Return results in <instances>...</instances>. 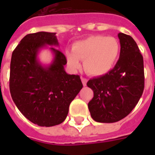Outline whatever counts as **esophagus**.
Here are the masks:
<instances>
[{"mask_svg":"<svg viewBox=\"0 0 155 155\" xmlns=\"http://www.w3.org/2000/svg\"><path fill=\"white\" fill-rule=\"evenodd\" d=\"M81 81H82V84H83V85L85 86V85H86V83H87V80H86L85 78L81 77Z\"/></svg>","mask_w":155,"mask_h":155,"instance_id":"esophagus-1","label":"esophagus"}]
</instances>
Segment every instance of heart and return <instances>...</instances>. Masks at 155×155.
Instances as JSON below:
<instances>
[{
    "label": "heart",
    "instance_id": "heart-1",
    "mask_svg": "<svg viewBox=\"0 0 155 155\" xmlns=\"http://www.w3.org/2000/svg\"><path fill=\"white\" fill-rule=\"evenodd\" d=\"M120 51V44L114 37L94 35L76 41L72 46V52L66 51L65 56L72 69L81 67V60L84 61V68L88 74L101 76L113 69Z\"/></svg>",
    "mask_w": 155,
    "mask_h": 155
}]
</instances>
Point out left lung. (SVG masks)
<instances>
[{
	"label": "left lung",
	"mask_w": 155,
	"mask_h": 155,
	"mask_svg": "<svg viewBox=\"0 0 155 155\" xmlns=\"http://www.w3.org/2000/svg\"><path fill=\"white\" fill-rule=\"evenodd\" d=\"M119 61L109 73L91 79L87 86L94 91L88 108L92 119L114 123L130 114L138 104L144 88L143 60L130 35L119 33Z\"/></svg>",
	"instance_id": "obj_1"
}]
</instances>
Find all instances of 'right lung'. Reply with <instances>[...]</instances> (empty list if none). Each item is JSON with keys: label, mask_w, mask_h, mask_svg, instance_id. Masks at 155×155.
I'll list each match as a JSON object with an SVG mask.
<instances>
[{"label": "right lung", "mask_w": 155, "mask_h": 155, "mask_svg": "<svg viewBox=\"0 0 155 155\" xmlns=\"http://www.w3.org/2000/svg\"><path fill=\"white\" fill-rule=\"evenodd\" d=\"M47 45L53 60L45 66L41 64L38 54ZM53 46H59L55 33L28 34L12 55L10 91L12 100L22 114L39 126L62 123L71 101L83 87L79 75L65 72L66 58Z\"/></svg>", "instance_id": "right-lung-1"}]
</instances>
